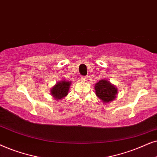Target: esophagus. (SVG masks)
<instances>
[{"label":"esophagus","instance_id":"esophagus-1","mask_svg":"<svg viewBox=\"0 0 157 157\" xmlns=\"http://www.w3.org/2000/svg\"><path fill=\"white\" fill-rule=\"evenodd\" d=\"M80 80L81 81H82V82H85V80H86V77L85 76H82L80 77Z\"/></svg>","mask_w":157,"mask_h":157}]
</instances>
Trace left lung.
I'll return each mask as SVG.
<instances>
[{
  "mask_svg": "<svg viewBox=\"0 0 157 157\" xmlns=\"http://www.w3.org/2000/svg\"><path fill=\"white\" fill-rule=\"evenodd\" d=\"M95 94L103 103H108L116 98L117 87L107 80H101L95 85Z\"/></svg>",
  "mask_w": 157,
  "mask_h": 157,
  "instance_id": "1",
  "label": "left lung"
}]
</instances>
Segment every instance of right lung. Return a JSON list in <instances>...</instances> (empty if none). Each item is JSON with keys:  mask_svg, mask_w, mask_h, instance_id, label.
<instances>
[{"mask_svg": "<svg viewBox=\"0 0 157 157\" xmlns=\"http://www.w3.org/2000/svg\"><path fill=\"white\" fill-rule=\"evenodd\" d=\"M71 85V82L67 80H61L52 87L51 94L56 100H61L67 96L69 92V88Z\"/></svg>", "mask_w": 157, "mask_h": 157, "instance_id": "obj_1", "label": "right lung"}]
</instances>
